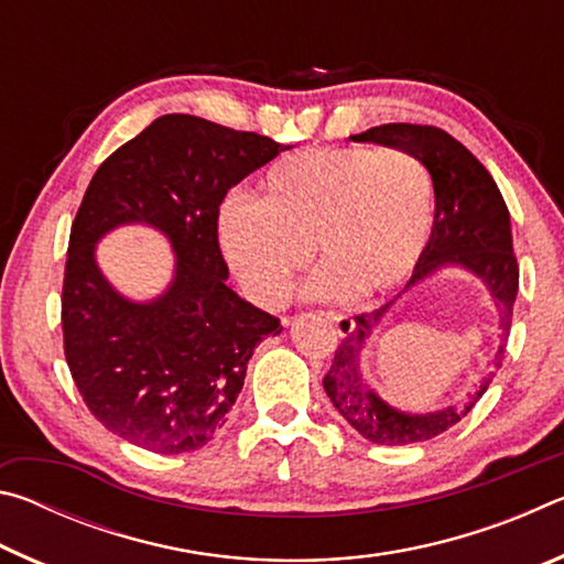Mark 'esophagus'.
<instances>
[{
    "mask_svg": "<svg viewBox=\"0 0 564 564\" xmlns=\"http://www.w3.org/2000/svg\"><path fill=\"white\" fill-rule=\"evenodd\" d=\"M326 318L333 323V328H336V333H338V336H343V338L350 336V333L356 330V321H352L350 316H343V313L328 311Z\"/></svg>",
    "mask_w": 564,
    "mask_h": 564,
    "instance_id": "34e87169",
    "label": "esophagus"
}]
</instances>
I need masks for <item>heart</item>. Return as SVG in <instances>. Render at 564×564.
<instances>
[{
  "label": "heart",
  "mask_w": 564,
  "mask_h": 564,
  "mask_svg": "<svg viewBox=\"0 0 564 564\" xmlns=\"http://www.w3.org/2000/svg\"><path fill=\"white\" fill-rule=\"evenodd\" d=\"M435 181L403 149L326 147L269 166L261 198L218 208V243L248 299L281 303L311 259V299L370 301L395 291L431 241Z\"/></svg>",
  "instance_id": "obj_1"
}]
</instances>
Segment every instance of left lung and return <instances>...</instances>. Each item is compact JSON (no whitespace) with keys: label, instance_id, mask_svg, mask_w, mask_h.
Listing matches in <instances>:
<instances>
[{"label":"left lung","instance_id":"obj_1","mask_svg":"<svg viewBox=\"0 0 564 564\" xmlns=\"http://www.w3.org/2000/svg\"><path fill=\"white\" fill-rule=\"evenodd\" d=\"M350 139L358 144L410 151L423 159L433 174L435 218L431 241L403 292L443 268H460L489 289L501 313V346L489 361V370L463 401L431 414H413L390 406L361 376L365 343L382 325L387 311L402 293L380 305L378 311L356 316V330L343 338L333 366L323 378V388L333 408L348 420L352 431L376 445L423 443L460 423L492 383L495 370L502 366L505 340L510 333L512 305L520 283V269L512 253L510 212L490 171L443 129L417 127V123H383Z\"/></svg>","mask_w":564,"mask_h":564}]
</instances>
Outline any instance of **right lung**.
Segmentation results:
<instances>
[{
  "label": "right lung",
  "mask_w": 564,
  "mask_h": 564,
  "mask_svg": "<svg viewBox=\"0 0 564 564\" xmlns=\"http://www.w3.org/2000/svg\"><path fill=\"white\" fill-rule=\"evenodd\" d=\"M285 149L166 113L94 174L72 224L62 328L74 383L113 435L161 455L204 447L241 393L253 348L281 333L226 283L218 206ZM121 225L154 227L175 253V275L149 302L123 296L98 269V241Z\"/></svg>",
  "instance_id": "right-lung-1"
}]
</instances>
